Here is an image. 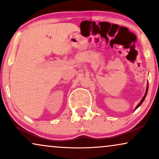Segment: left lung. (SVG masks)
I'll list each match as a JSON object with an SVG mask.
<instances>
[{"mask_svg": "<svg viewBox=\"0 0 159 159\" xmlns=\"http://www.w3.org/2000/svg\"><path fill=\"white\" fill-rule=\"evenodd\" d=\"M148 88H147V90H146V92H145V95H144V96H143V99H142V100H141V101L140 102V103H138V106H137V107H136V108H138L139 107V106H140L141 105V104H142V103H143V101H144V100H145V97H146V95H147V93H148Z\"/></svg>", "mask_w": 159, "mask_h": 159, "instance_id": "obj_1", "label": "left lung"}]
</instances>
